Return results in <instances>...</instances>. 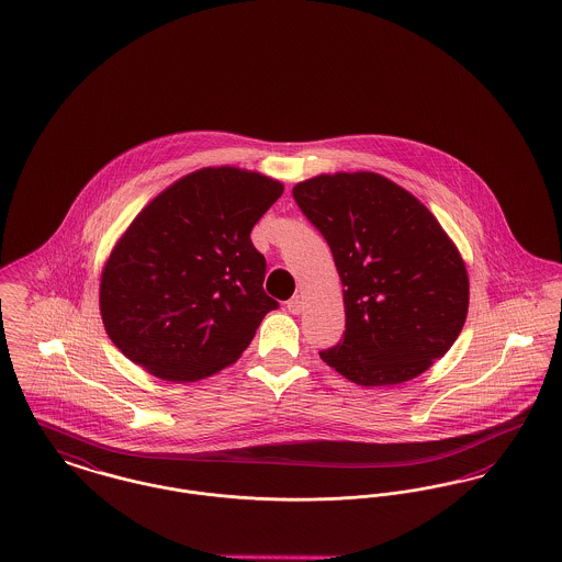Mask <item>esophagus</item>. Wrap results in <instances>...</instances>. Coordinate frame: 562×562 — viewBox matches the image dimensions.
Segmentation results:
<instances>
[{"mask_svg":"<svg viewBox=\"0 0 562 562\" xmlns=\"http://www.w3.org/2000/svg\"><path fill=\"white\" fill-rule=\"evenodd\" d=\"M286 310L291 312V314H301L303 312V301L301 297H293L289 303H286Z\"/></svg>","mask_w":562,"mask_h":562,"instance_id":"esophagus-1","label":"esophagus"}]
</instances>
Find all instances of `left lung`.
<instances>
[{"label":"left lung","mask_w":562,"mask_h":562,"mask_svg":"<svg viewBox=\"0 0 562 562\" xmlns=\"http://www.w3.org/2000/svg\"><path fill=\"white\" fill-rule=\"evenodd\" d=\"M344 284V337L321 359L361 386L412 380L461 333L469 280L429 210L384 176H316L293 189Z\"/></svg>","instance_id":"obj_1"}]
</instances>
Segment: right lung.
Returning <instances> with one entry per match:
<instances>
[{"instance_id": "1", "label": "right lung", "mask_w": 562, "mask_h": 562, "mask_svg": "<svg viewBox=\"0 0 562 562\" xmlns=\"http://www.w3.org/2000/svg\"><path fill=\"white\" fill-rule=\"evenodd\" d=\"M282 184L237 167H205L153 199L101 273L103 327L135 364L195 382L239 359L278 301L250 232Z\"/></svg>"}]
</instances>
